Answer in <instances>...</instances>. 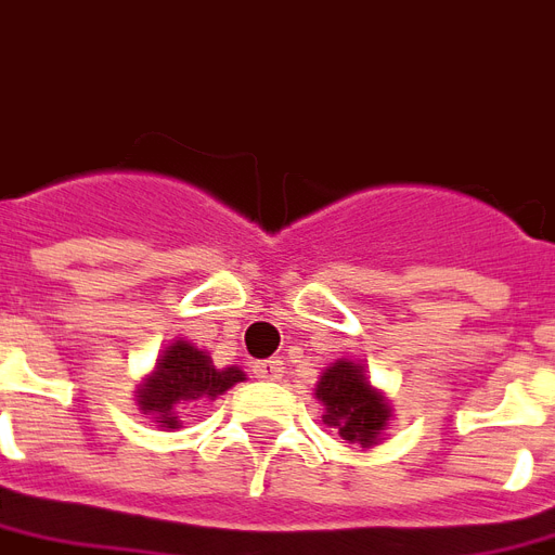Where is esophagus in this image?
<instances>
[{"instance_id": "1", "label": "esophagus", "mask_w": 555, "mask_h": 555, "mask_svg": "<svg viewBox=\"0 0 555 555\" xmlns=\"http://www.w3.org/2000/svg\"><path fill=\"white\" fill-rule=\"evenodd\" d=\"M253 375L261 380H279L282 378V361H259V363H253Z\"/></svg>"}]
</instances>
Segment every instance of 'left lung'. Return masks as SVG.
Here are the masks:
<instances>
[{"mask_svg": "<svg viewBox=\"0 0 555 555\" xmlns=\"http://www.w3.org/2000/svg\"><path fill=\"white\" fill-rule=\"evenodd\" d=\"M314 396L325 410L323 422L337 430V437L361 448L378 446L392 408L363 375V366L346 358L334 361L317 380Z\"/></svg>", "mask_w": 555, "mask_h": 555, "instance_id": "8db88e82", "label": "left lung"}]
</instances>
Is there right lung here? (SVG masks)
<instances>
[{
	"instance_id": "1",
	"label": "right lung",
	"mask_w": 555,
	"mask_h": 555,
	"mask_svg": "<svg viewBox=\"0 0 555 555\" xmlns=\"http://www.w3.org/2000/svg\"><path fill=\"white\" fill-rule=\"evenodd\" d=\"M238 380H244L238 366L218 370L209 352H203L189 340H175L156 358L154 372L139 384L137 404L159 428L177 430L183 425L177 416L180 410L192 408L197 401L218 399Z\"/></svg>"
}]
</instances>
